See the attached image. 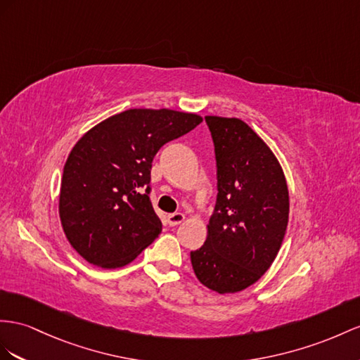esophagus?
Instances as JSON below:
<instances>
[{"label":"esophagus","mask_w":360,"mask_h":360,"mask_svg":"<svg viewBox=\"0 0 360 360\" xmlns=\"http://www.w3.org/2000/svg\"><path fill=\"white\" fill-rule=\"evenodd\" d=\"M184 219H186V216H184L182 213H173V214L167 216V224L170 226H176V225L182 224Z\"/></svg>","instance_id":"34e87169"}]
</instances>
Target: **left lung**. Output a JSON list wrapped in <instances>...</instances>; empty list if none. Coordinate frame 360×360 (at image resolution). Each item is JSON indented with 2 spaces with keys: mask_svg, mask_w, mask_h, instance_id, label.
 <instances>
[{
  "mask_svg": "<svg viewBox=\"0 0 360 360\" xmlns=\"http://www.w3.org/2000/svg\"><path fill=\"white\" fill-rule=\"evenodd\" d=\"M217 199L207 240L190 252L198 280L219 293L259 281L278 254L289 222V191L280 162L238 118L208 115Z\"/></svg>",
  "mask_w": 360,
  "mask_h": 360,
  "instance_id": "1",
  "label": "left lung"
}]
</instances>
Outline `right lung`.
<instances>
[{
	"instance_id": "add662e5",
	"label": "right lung",
	"mask_w": 360,
	"mask_h": 360,
	"mask_svg": "<svg viewBox=\"0 0 360 360\" xmlns=\"http://www.w3.org/2000/svg\"><path fill=\"white\" fill-rule=\"evenodd\" d=\"M202 117L172 109H129L80 138L63 167L59 216L71 246L91 264L126 266L161 233L150 202L155 155Z\"/></svg>"
}]
</instances>
